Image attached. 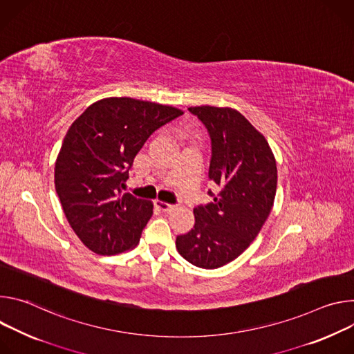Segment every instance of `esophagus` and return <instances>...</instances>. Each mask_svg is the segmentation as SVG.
I'll return each mask as SVG.
<instances>
[{"label": "esophagus", "mask_w": 354, "mask_h": 354, "mask_svg": "<svg viewBox=\"0 0 354 354\" xmlns=\"http://www.w3.org/2000/svg\"><path fill=\"white\" fill-rule=\"evenodd\" d=\"M154 204H156L157 208H159L163 212H170V211H173L176 208V205H171V204H167V203H163V201H159V200L154 201Z\"/></svg>", "instance_id": "esophagus-1"}]
</instances>
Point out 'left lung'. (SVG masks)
Instances as JSON below:
<instances>
[{"label":"left lung","instance_id":"left-lung-1","mask_svg":"<svg viewBox=\"0 0 354 354\" xmlns=\"http://www.w3.org/2000/svg\"><path fill=\"white\" fill-rule=\"evenodd\" d=\"M211 139L208 178L214 201L194 208L195 225L176 239L178 253L201 268H218L242 254L270 215L277 166L264 136L232 108L191 106Z\"/></svg>","mask_w":354,"mask_h":354}]
</instances>
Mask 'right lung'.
Returning <instances> with one entry per match:
<instances>
[{"mask_svg": "<svg viewBox=\"0 0 354 354\" xmlns=\"http://www.w3.org/2000/svg\"><path fill=\"white\" fill-rule=\"evenodd\" d=\"M180 115L174 106L113 97L90 105L67 131L56 192L70 226L94 253L112 256L139 242L153 205L122 189L147 138Z\"/></svg>", "mask_w": 354, "mask_h": 354, "instance_id": "right-lung-1", "label": "right lung"}]
</instances>
